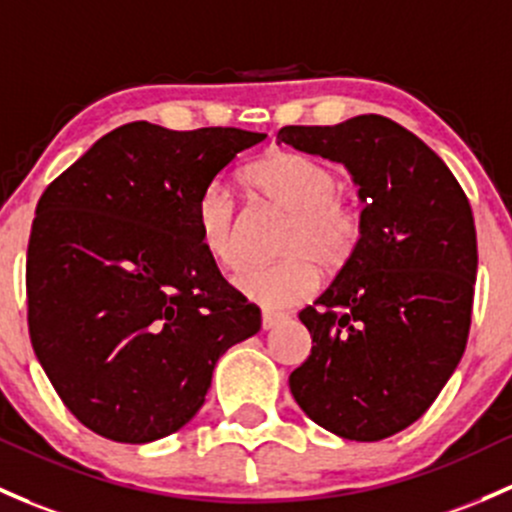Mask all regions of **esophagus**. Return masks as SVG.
Here are the masks:
<instances>
[{
  "label": "esophagus",
  "mask_w": 512,
  "mask_h": 512,
  "mask_svg": "<svg viewBox=\"0 0 512 512\" xmlns=\"http://www.w3.org/2000/svg\"><path fill=\"white\" fill-rule=\"evenodd\" d=\"M282 321H287V316L284 314H274V311H265V314H262V328H265V331H270V328L282 324Z\"/></svg>",
  "instance_id": "obj_1"
}]
</instances>
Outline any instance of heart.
Listing matches in <instances>:
<instances>
[{
    "label": "heart",
    "instance_id": "heart-1",
    "mask_svg": "<svg viewBox=\"0 0 512 512\" xmlns=\"http://www.w3.org/2000/svg\"><path fill=\"white\" fill-rule=\"evenodd\" d=\"M245 181L267 201L292 213V225L282 245V260L272 267H242L235 289L267 311L287 309L309 299L319 289L321 272L341 270L351 262L363 235V215L338 193V174L326 161L309 154H267L247 169ZM198 238L215 265H238V211L220 184L201 193L196 206Z\"/></svg>",
    "mask_w": 512,
    "mask_h": 512
}]
</instances>
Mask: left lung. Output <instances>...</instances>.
I'll list each match as a JSON object with an SVG mask.
<instances>
[{
  "label": "left lung",
  "instance_id": "8db88e82",
  "mask_svg": "<svg viewBox=\"0 0 512 512\" xmlns=\"http://www.w3.org/2000/svg\"><path fill=\"white\" fill-rule=\"evenodd\" d=\"M277 142L346 166L363 203L351 262L299 311L311 355L289 390L336 437H392L429 410L464 355L478 267L469 198L422 139L383 115L289 125Z\"/></svg>",
  "mask_w": 512,
  "mask_h": 512
}]
</instances>
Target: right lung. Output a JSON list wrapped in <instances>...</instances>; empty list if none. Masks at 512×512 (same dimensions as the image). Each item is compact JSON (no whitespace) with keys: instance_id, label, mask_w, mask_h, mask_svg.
<instances>
[{"instance_id":"1","label":"right lung","mask_w":512,"mask_h":512,"mask_svg":"<svg viewBox=\"0 0 512 512\" xmlns=\"http://www.w3.org/2000/svg\"><path fill=\"white\" fill-rule=\"evenodd\" d=\"M267 134L129 122L43 191L26 252L31 346L100 437L147 444L191 422L260 309L198 238L201 193Z\"/></svg>"}]
</instances>
